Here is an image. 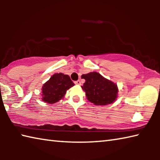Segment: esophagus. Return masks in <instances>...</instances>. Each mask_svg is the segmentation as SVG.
Returning <instances> with one entry per match:
<instances>
[{
    "instance_id": "obj_1",
    "label": "esophagus",
    "mask_w": 160,
    "mask_h": 160,
    "mask_svg": "<svg viewBox=\"0 0 160 160\" xmlns=\"http://www.w3.org/2000/svg\"><path fill=\"white\" fill-rule=\"evenodd\" d=\"M75 85H81V82L80 80H78L77 81H75Z\"/></svg>"
}]
</instances>
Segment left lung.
Here are the masks:
<instances>
[{
    "instance_id": "left-lung-1",
    "label": "left lung",
    "mask_w": 160,
    "mask_h": 160,
    "mask_svg": "<svg viewBox=\"0 0 160 160\" xmlns=\"http://www.w3.org/2000/svg\"><path fill=\"white\" fill-rule=\"evenodd\" d=\"M81 77L85 80L82 88L85 92L87 99L90 102L94 105L105 106L115 102L118 92L116 83L97 72L84 74Z\"/></svg>"
}]
</instances>
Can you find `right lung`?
Here are the masks:
<instances>
[{
  "mask_svg": "<svg viewBox=\"0 0 160 160\" xmlns=\"http://www.w3.org/2000/svg\"><path fill=\"white\" fill-rule=\"evenodd\" d=\"M72 86H74V83L68 75L61 72L53 74L42 86L43 102L48 104L58 102L63 98L66 91Z\"/></svg>",
  "mask_w": 160,
  "mask_h": 160,
  "instance_id": "right-lung-1",
  "label": "right lung"
}]
</instances>
